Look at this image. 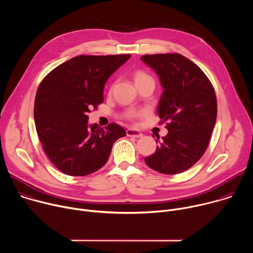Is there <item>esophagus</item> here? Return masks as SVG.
<instances>
[{
    "label": "esophagus",
    "mask_w": 253,
    "mask_h": 253,
    "mask_svg": "<svg viewBox=\"0 0 253 253\" xmlns=\"http://www.w3.org/2000/svg\"><path fill=\"white\" fill-rule=\"evenodd\" d=\"M126 134L129 137H135V138H140V137L143 136V134L140 131L135 130V129H127Z\"/></svg>",
    "instance_id": "1"
}]
</instances>
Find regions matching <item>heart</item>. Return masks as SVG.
Wrapping results in <instances>:
<instances>
[{"mask_svg": "<svg viewBox=\"0 0 253 253\" xmlns=\"http://www.w3.org/2000/svg\"><path fill=\"white\" fill-rule=\"evenodd\" d=\"M152 79L147 73H145L144 71H141V70H138L135 72L134 74V81H135V84L136 83H139L141 81H144V80H150ZM153 80V79H152ZM144 114V111H138V110H130L127 112L126 116L129 118V119H135L139 116H142Z\"/></svg>", "mask_w": 253, "mask_h": 253, "instance_id": "1", "label": "heart"}]
</instances>
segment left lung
I'll return each instance as SVG.
<instances>
[{"label":"left lung","mask_w":253,"mask_h":253,"mask_svg":"<svg viewBox=\"0 0 253 253\" xmlns=\"http://www.w3.org/2000/svg\"><path fill=\"white\" fill-rule=\"evenodd\" d=\"M141 60L156 72L164 89L157 111L168 129L145 162L163 174L181 173L192 167L208 147L217 117L214 88L204 72L180 54L144 55Z\"/></svg>","instance_id":"obj_1"}]
</instances>
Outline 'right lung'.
Returning <instances> with one entry per match:
<instances>
[{"label":"right lung","instance_id":"1","mask_svg":"<svg viewBox=\"0 0 253 253\" xmlns=\"http://www.w3.org/2000/svg\"><path fill=\"white\" fill-rule=\"evenodd\" d=\"M130 54L80 55L59 65L42 80L34 106L36 130L50 161L71 176L89 175L105 165L113 144L126 135L110 123L88 126V114L103 103L106 81Z\"/></svg>","mask_w":253,"mask_h":253}]
</instances>
